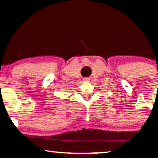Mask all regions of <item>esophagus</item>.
<instances>
[{
  "mask_svg": "<svg viewBox=\"0 0 158 158\" xmlns=\"http://www.w3.org/2000/svg\"><path fill=\"white\" fill-rule=\"evenodd\" d=\"M83 80L84 81H90V78H89V77H84Z\"/></svg>",
  "mask_w": 158,
  "mask_h": 158,
  "instance_id": "1",
  "label": "esophagus"
}]
</instances>
